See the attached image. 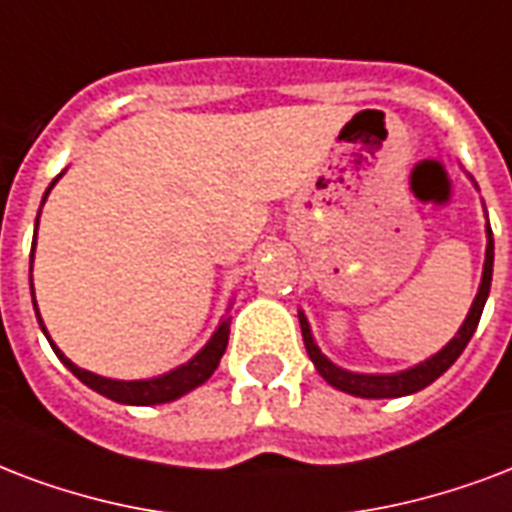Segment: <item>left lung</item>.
<instances>
[{"label": "left lung", "mask_w": 512, "mask_h": 512, "mask_svg": "<svg viewBox=\"0 0 512 512\" xmlns=\"http://www.w3.org/2000/svg\"><path fill=\"white\" fill-rule=\"evenodd\" d=\"M486 263H483V276L481 287H478V295H475L473 306H470V314L464 319V325L459 327V333L451 338V341L432 354L429 360L419 362L408 370H400V373H389V376H368V373H351V370H343L338 365L327 360L325 354L319 351V346L314 343V335H311V327H308V319L303 317V311H298L300 330H303V343H306V351L314 368L319 370V376L325 378L327 384L341 389V392H349L354 397H368V400H381V397H405L419 392L424 386H429L435 378H440L446 373L459 354L464 351V346L473 338L475 327L481 322L483 306H486V298H489L491 290V271H494V239H491V228L486 225Z\"/></svg>", "instance_id": "obj_1"}]
</instances>
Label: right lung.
I'll list each match as a JSON object with an SVG mask.
<instances>
[{
	"instance_id": "1",
	"label": "right lung",
	"mask_w": 512,
	"mask_h": 512,
	"mask_svg": "<svg viewBox=\"0 0 512 512\" xmlns=\"http://www.w3.org/2000/svg\"><path fill=\"white\" fill-rule=\"evenodd\" d=\"M56 182L58 179L50 182V187L45 190V198H48V193L53 190ZM45 198H42V204H45ZM34 244H37V233H34V241H31V260H34ZM31 300H34V287H31ZM34 311H37V322L39 327H42V333L48 335V330H45V325H42V317H39L37 300H34ZM228 335H230V319H222L220 327H217L212 338H209V343L195 354L193 360L185 362V365H179V368L169 370V373H163V376L144 378V381H115V378L96 376V373H91V370L77 368L72 360H66L64 351L50 341V335H48V341L50 346H53V351L58 354V360L64 362L66 368L72 370L74 376L80 378L85 386H91L93 392H99V395L109 397V400H115V403H123V405H158V403H171V400L187 395V392L195 389V386L204 384L206 378L212 376L214 370H217V365H220L222 354H225V346H228Z\"/></svg>"
}]
</instances>
